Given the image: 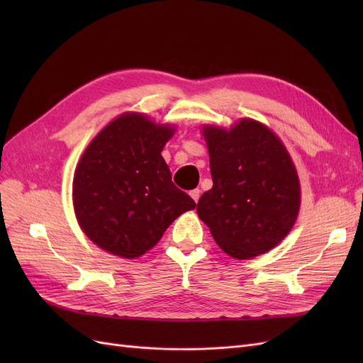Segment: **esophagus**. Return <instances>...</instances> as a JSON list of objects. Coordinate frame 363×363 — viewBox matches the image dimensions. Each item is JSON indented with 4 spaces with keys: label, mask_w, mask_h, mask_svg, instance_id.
<instances>
[{
    "label": "esophagus",
    "mask_w": 363,
    "mask_h": 363,
    "mask_svg": "<svg viewBox=\"0 0 363 363\" xmlns=\"http://www.w3.org/2000/svg\"><path fill=\"white\" fill-rule=\"evenodd\" d=\"M189 195L192 196V200H194L195 203H199V200H200V195H201V191H200V189H192V191L189 192Z\"/></svg>",
    "instance_id": "obj_1"
}]
</instances>
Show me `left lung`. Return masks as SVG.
<instances>
[{"instance_id": "8db88e82", "label": "left lung", "mask_w": 363, "mask_h": 363, "mask_svg": "<svg viewBox=\"0 0 363 363\" xmlns=\"http://www.w3.org/2000/svg\"><path fill=\"white\" fill-rule=\"evenodd\" d=\"M213 186L196 212L228 256L250 259L276 247L300 211V183L280 139L252 119L228 131L204 127Z\"/></svg>"}]
</instances>
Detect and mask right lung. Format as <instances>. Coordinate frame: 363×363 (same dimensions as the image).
Segmentation results:
<instances>
[{"label":"right lung","instance_id":"add662e5","mask_svg":"<svg viewBox=\"0 0 363 363\" xmlns=\"http://www.w3.org/2000/svg\"><path fill=\"white\" fill-rule=\"evenodd\" d=\"M139 113L104 127L75 169L72 200L86 236L115 256L135 259L195 201L171 180L162 150L172 136Z\"/></svg>","mask_w":363,"mask_h":363}]
</instances>
